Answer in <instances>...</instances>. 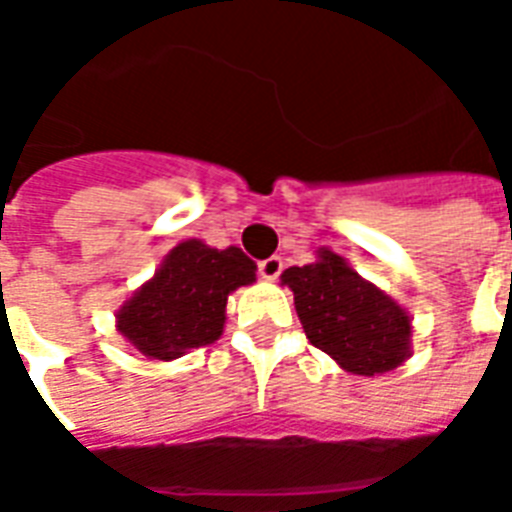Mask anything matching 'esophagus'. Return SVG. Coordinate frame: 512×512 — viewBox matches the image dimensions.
Masks as SVG:
<instances>
[{
  "label": "esophagus",
  "instance_id": "1",
  "mask_svg": "<svg viewBox=\"0 0 512 512\" xmlns=\"http://www.w3.org/2000/svg\"><path fill=\"white\" fill-rule=\"evenodd\" d=\"M257 274H260L263 279H268V282H274V279L282 274V260H279L277 255L260 260V263H257Z\"/></svg>",
  "mask_w": 512,
  "mask_h": 512
}]
</instances>
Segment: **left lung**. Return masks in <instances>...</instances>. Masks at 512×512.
Wrapping results in <instances>:
<instances>
[{"label":"left lung","instance_id":"obj_1","mask_svg":"<svg viewBox=\"0 0 512 512\" xmlns=\"http://www.w3.org/2000/svg\"><path fill=\"white\" fill-rule=\"evenodd\" d=\"M304 334L354 376H384L411 356V318L392 296L367 282L332 249L282 271Z\"/></svg>","mask_w":512,"mask_h":512}]
</instances>
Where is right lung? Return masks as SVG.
<instances>
[{"label": "right lung", "instance_id": "obj_1", "mask_svg": "<svg viewBox=\"0 0 512 512\" xmlns=\"http://www.w3.org/2000/svg\"><path fill=\"white\" fill-rule=\"evenodd\" d=\"M255 260L238 249H213L200 238L180 241L156 274L117 310V332L147 359H178L216 343L227 321V296L255 282Z\"/></svg>", "mask_w": 512, "mask_h": 512}]
</instances>
